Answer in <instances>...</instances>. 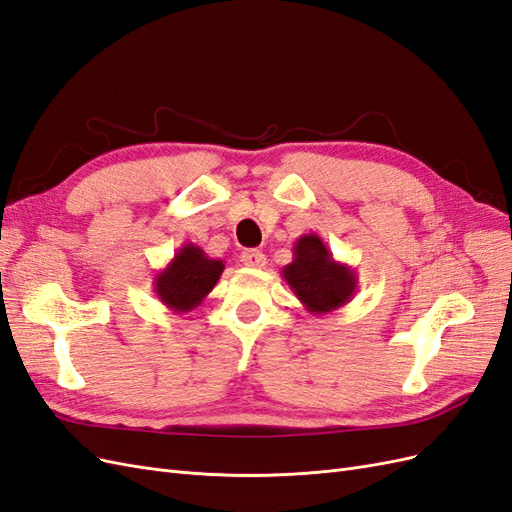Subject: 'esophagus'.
Returning a JSON list of instances; mask_svg holds the SVG:
<instances>
[{
	"label": "esophagus",
	"instance_id": "1",
	"mask_svg": "<svg viewBox=\"0 0 512 512\" xmlns=\"http://www.w3.org/2000/svg\"><path fill=\"white\" fill-rule=\"evenodd\" d=\"M241 262L245 267H252V269H262L267 265V256L258 252V250H247L241 254Z\"/></svg>",
	"mask_w": 512,
	"mask_h": 512
}]
</instances>
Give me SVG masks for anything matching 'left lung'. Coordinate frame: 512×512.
Wrapping results in <instances>:
<instances>
[{"instance_id":"left-lung-1","label":"left lung","mask_w":512,"mask_h":512,"mask_svg":"<svg viewBox=\"0 0 512 512\" xmlns=\"http://www.w3.org/2000/svg\"><path fill=\"white\" fill-rule=\"evenodd\" d=\"M282 277L307 312L316 316L350 303L359 284L356 271L346 262L335 260L316 232L294 241L292 262L284 267Z\"/></svg>"}]
</instances>
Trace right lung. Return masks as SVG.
Wrapping results in <instances>:
<instances>
[{
  "mask_svg": "<svg viewBox=\"0 0 512 512\" xmlns=\"http://www.w3.org/2000/svg\"><path fill=\"white\" fill-rule=\"evenodd\" d=\"M224 273V260L205 254L203 247L183 243L168 265L153 277V292L170 312L185 314L205 301Z\"/></svg>",
  "mask_w": 512,
  "mask_h": 512,
  "instance_id": "obj_1",
  "label": "right lung"
}]
</instances>
